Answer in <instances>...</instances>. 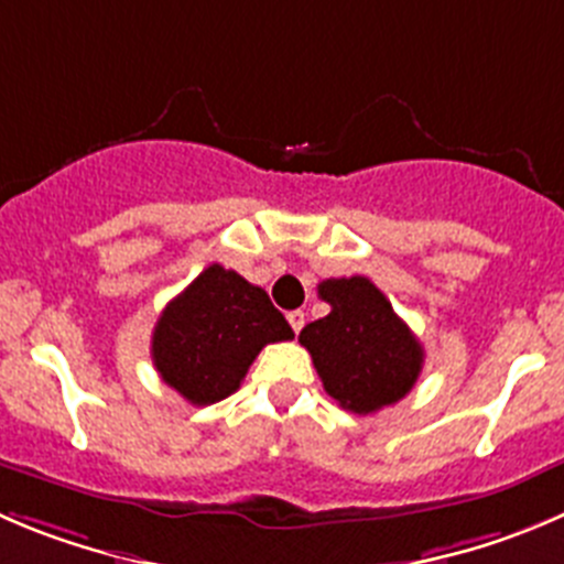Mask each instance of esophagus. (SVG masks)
<instances>
[{
  "mask_svg": "<svg viewBox=\"0 0 564 564\" xmlns=\"http://www.w3.org/2000/svg\"><path fill=\"white\" fill-rule=\"evenodd\" d=\"M288 324L293 326V332H302V326H304V313L302 310H293V313H288Z\"/></svg>",
  "mask_w": 564,
  "mask_h": 564,
  "instance_id": "34e87169",
  "label": "esophagus"
}]
</instances>
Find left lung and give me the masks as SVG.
Here are the masks:
<instances>
[{"instance_id":"left-lung-1","label":"left lung","mask_w":564,"mask_h":564,"mask_svg":"<svg viewBox=\"0 0 564 564\" xmlns=\"http://www.w3.org/2000/svg\"><path fill=\"white\" fill-rule=\"evenodd\" d=\"M318 296L329 315L302 329L324 390L357 415H368L404 399L423 368V346L393 313L384 293L368 276L326 279Z\"/></svg>"}]
</instances>
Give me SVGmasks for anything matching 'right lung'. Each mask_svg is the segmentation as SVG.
Wrapping results in <instances>:
<instances>
[{"mask_svg":"<svg viewBox=\"0 0 564 564\" xmlns=\"http://www.w3.org/2000/svg\"><path fill=\"white\" fill-rule=\"evenodd\" d=\"M291 337V324L262 288L213 262L160 313L152 362L182 399L207 406L240 388L268 343Z\"/></svg>","mask_w":564,"mask_h":564,"instance_id":"right-lung-1","label":"right lung"}]
</instances>
